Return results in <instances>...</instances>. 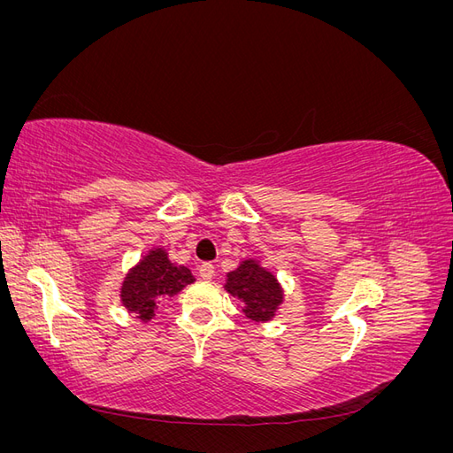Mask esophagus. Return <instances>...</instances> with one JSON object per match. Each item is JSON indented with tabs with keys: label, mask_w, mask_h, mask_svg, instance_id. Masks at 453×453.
Returning <instances> with one entry per match:
<instances>
[{
	"label": "esophagus",
	"mask_w": 453,
	"mask_h": 453,
	"mask_svg": "<svg viewBox=\"0 0 453 453\" xmlns=\"http://www.w3.org/2000/svg\"><path fill=\"white\" fill-rule=\"evenodd\" d=\"M198 276L205 281H211L215 278V266L210 265V263H203L200 268H198Z\"/></svg>",
	"instance_id": "esophagus-1"
}]
</instances>
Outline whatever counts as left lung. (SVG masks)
<instances>
[{
	"instance_id": "1",
	"label": "left lung",
	"mask_w": 453,
	"mask_h": 453,
	"mask_svg": "<svg viewBox=\"0 0 453 453\" xmlns=\"http://www.w3.org/2000/svg\"><path fill=\"white\" fill-rule=\"evenodd\" d=\"M225 289L240 298L243 313L253 321H268L281 304V289L270 272L245 260L240 268L228 273Z\"/></svg>"
}]
</instances>
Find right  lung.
I'll return each instance as SVG.
<instances>
[{
    "label": "right lung",
    "instance_id": "right-lung-1",
    "mask_svg": "<svg viewBox=\"0 0 453 453\" xmlns=\"http://www.w3.org/2000/svg\"><path fill=\"white\" fill-rule=\"evenodd\" d=\"M193 281V273L187 266L172 265L166 251L157 250L150 251L128 273L125 285H122L120 298L122 304L132 313L143 321H149L162 300L177 295L187 283Z\"/></svg>",
    "mask_w": 453,
    "mask_h": 453
}]
</instances>
